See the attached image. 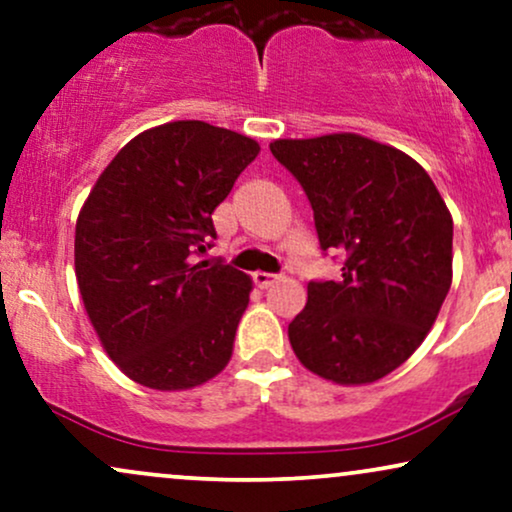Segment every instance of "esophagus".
Returning <instances> with one entry per match:
<instances>
[{"label": "esophagus", "instance_id": "esophagus-1", "mask_svg": "<svg viewBox=\"0 0 512 512\" xmlns=\"http://www.w3.org/2000/svg\"><path fill=\"white\" fill-rule=\"evenodd\" d=\"M254 282L261 290H268V287H273L275 282H278V275H270V273H263V270H258L254 273Z\"/></svg>", "mask_w": 512, "mask_h": 512}]
</instances>
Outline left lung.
<instances>
[{
    "mask_svg": "<svg viewBox=\"0 0 512 512\" xmlns=\"http://www.w3.org/2000/svg\"><path fill=\"white\" fill-rule=\"evenodd\" d=\"M270 153L306 191L342 278L309 282L287 335L311 374L364 386L412 357L453 282V218L410 155L359 134L278 138Z\"/></svg>",
    "mask_w": 512,
    "mask_h": 512,
    "instance_id": "obj_1",
    "label": "left lung"
}]
</instances>
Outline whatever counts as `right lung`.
Returning <instances> with one entry per match:
<instances>
[{"label":"right lung","instance_id":"right-lung-1","mask_svg":"<svg viewBox=\"0 0 512 512\" xmlns=\"http://www.w3.org/2000/svg\"><path fill=\"white\" fill-rule=\"evenodd\" d=\"M258 150L222 126L167 122L131 138L90 189L76 220L78 290L131 381L189 390L230 362L254 282L189 256L215 239L213 210Z\"/></svg>","mask_w":512,"mask_h":512}]
</instances>
